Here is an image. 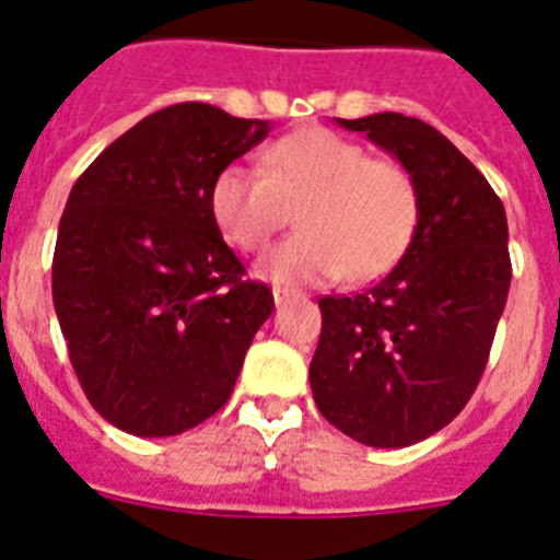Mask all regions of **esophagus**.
<instances>
[{
	"label": "esophagus",
	"instance_id": "obj_1",
	"mask_svg": "<svg viewBox=\"0 0 560 560\" xmlns=\"http://www.w3.org/2000/svg\"><path fill=\"white\" fill-rule=\"evenodd\" d=\"M291 300H300V294H294V291H285V289H275V305L280 308V305L291 303Z\"/></svg>",
	"mask_w": 560,
	"mask_h": 560
}]
</instances>
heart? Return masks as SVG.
Wrapping results in <instances>:
<instances>
[{
	"instance_id": "1",
	"label": "heart",
	"mask_w": 560,
	"mask_h": 560,
	"mask_svg": "<svg viewBox=\"0 0 560 560\" xmlns=\"http://www.w3.org/2000/svg\"><path fill=\"white\" fill-rule=\"evenodd\" d=\"M296 207V232L260 275L277 285H319L336 277L373 280L398 264L418 226V185L395 160L328 128L285 133L260 167L232 162L210 187L212 219L226 241L264 252Z\"/></svg>"
}]
</instances>
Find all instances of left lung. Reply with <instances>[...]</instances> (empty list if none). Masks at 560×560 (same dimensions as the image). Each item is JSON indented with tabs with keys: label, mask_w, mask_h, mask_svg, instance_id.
<instances>
[{
	"label": "left lung",
	"mask_w": 560,
	"mask_h": 560,
	"mask_svg": "<svg viewBox=\"0 0 560 560\" xmlns=\"http://www.w3.org/2000/svg\"><path fill=\"white\" fill-rule=\"evenodd\" d=\"M336 122L412 173L420 212L381 283L319 300L311 393L348 438L404 448L452 423L482 378L511 289L508 219L488 179L429 122L398 112Z\"/></svg>",
	"instance_id": "left-lung-1"
}]
</instances>
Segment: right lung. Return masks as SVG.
<instances>
[{"mask_svg": "<svg viewBox=\"0 0 560 560\" xmlns=\"http://www.w3.org/2000/svg\"><path fill=\"white\" fill-rule=\"evenodd\" d=\"M269 131L176 103L117 137L69 192L52 303L89 404L122 432L171 438L219 412L271 316V289L244 280L210 210L221 167Z\"/></svg>", "mask_w": 560, "mask_h": 560, "instance_id": "1", "label": "right lung"}]
</instances>
